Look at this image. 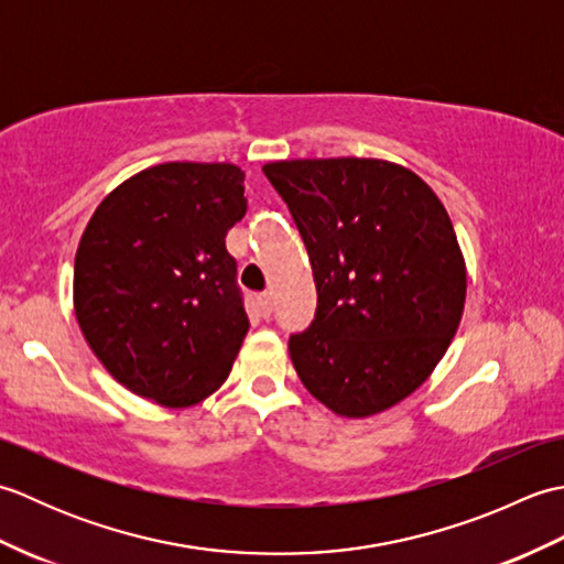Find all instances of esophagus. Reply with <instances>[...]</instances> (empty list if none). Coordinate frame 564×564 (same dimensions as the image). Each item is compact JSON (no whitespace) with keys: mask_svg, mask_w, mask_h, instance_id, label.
I'll return each mask as SVG.
<instances>
[{"mask_svg":"<svg viewBox=\"0 0 564 564\" xmlns=\"http://www.w3.org/2000/svg\"><path fill=\"white\" fill-rule=\"evenodd\" d=\"M259 310H261V315L263 317H269L271 313H273V295L269 293V291H263V293H259Z\"/></svg>","mask_w":564,"mask_h":564,"instance_id":"obj_1","label":"esophagus"}]
</instances>
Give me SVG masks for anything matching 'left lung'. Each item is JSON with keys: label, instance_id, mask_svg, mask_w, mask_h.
Here are the masks:
<instances>
[{"label": "left lung", "instance_id": "left-lung-1", "mask_svg": "<svg viewBox=\"0 0 564 564\" xmlns=\"http://www.w3.org/2000/svg\"><path fill=\"white\" fill-rule=\"evenodd\" d=\"M317 285L315 319L291 334L297 378L341 416L398 404L446 354L465 307V261L438 196L400 164L271 162Z\"/></svg>", "mask_w": 564, "mask_h": 564}]
</instances>
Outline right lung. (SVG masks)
Instances as JSON below:
<instances>
[{
  "label": "right lung",
  "instance_id": "1",
  "mask_svg": "<svg viewBox=\"0 0 564 564\" xmlns=\"http://www.w3.org/2000/svg\"><path fill=\"white\" fill-rule=\"evenodd\" d=\"M245 213V172L198 162L150 166L94 210L75 259V315L130 392L188 406L230 376L249 317L225 235Z\"/></svg>",
  "mask_w": 564,
  "mask_h": 564
}]
</instances>
